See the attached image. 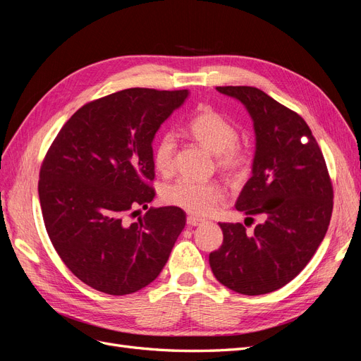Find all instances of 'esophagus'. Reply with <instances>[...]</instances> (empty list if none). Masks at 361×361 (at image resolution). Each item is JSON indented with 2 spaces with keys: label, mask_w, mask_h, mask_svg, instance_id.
<instances>
[{
  "label": "esophagus",
  "mask_w": 361,
  "mask_h": 361,
  "mask_svg": "<svg viewBox=\"0 0 361 361\" xmlns=\"http://www.w3.org/2000/svg\"><path fill=\"white\" fill-rule=\"evenodd\" d=\"M203 223H204V220H202V218H199V216H194V215L187 216V224L188 226H200Z\"/></svg>",
  "instance_id": "esophagus-1"
}]
</instances>
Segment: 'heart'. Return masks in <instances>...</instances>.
Returning a JSON list of instances; mask_svg holds the SVG:
<instances>
[{
    "label": "heart",
    "mask_w": 361,
    "mask_h": 361,
    "mask_svg": "<svg viewBox=\"0 0 361 361\" xmlns=\"http://www.w3.org/2000/svg\"><path fill=\"white\" fill-rule=\"evenodd\" d=\"M185 130L214 152L216 167L227 174L241 173L248 164V152L238 141V128L231 118L211 106H200L185 123ZM176 138L173 134H162L154 149L155 169L169 174L173 170ZM226 199V192L216 182H199L182 178L162 190V200L182 207L194 215H209Z\"/></svg>",
    "instance_id": "heart-1"
}]
</instances>
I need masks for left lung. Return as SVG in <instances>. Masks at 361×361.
Returning <instances> with one entry per match:
<instances>
[{"instance_id": "obj_1", "label": "left lung", "mask_w": 361, "mask_h": 361, "mask_svg": "<svg viewBox=\"0 0 361 361\" xmlns=\"http://www.w3.org/2000/svg\"><path fill=\"white\" fill-rule=\"evenodd\" d=\"M236 97L255 123L253 174L235 207L260 223H220L223 244L209 255L215 279L238 293L262 295L297 277L318 250L333 212V185L309 125L265 92L216 87ZM245 220V221H247Z\"/></svg>"}]
</instances>
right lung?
Masks as SVG:
<instances>
[{"instance_id":"1","label":"right lung","mask_w":361,"mask_h":361,"mask_svg":"<svg viewBox=\"0 0 361 361\" xmlns=\"http://www.w3.org/2000/svg\"><path fill=\"white\" fill-rule=\"evenodd\" d=\"M188 90L126 89L82 105L63 125L39 174L51 243L90 288L126 295L146 288L167 264L185 227L176 206L154 200L152 141ZM141 205L148 212L135 222Z\"/></svg>"}]
</instances>
